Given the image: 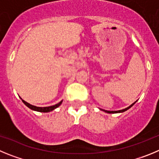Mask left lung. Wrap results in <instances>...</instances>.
Segmentation results:
<instances>
[{
	"mask_svg": "<svg viewBox=\"0 0 159 159\" xmlns=\"http://www.w3.org/2000/svg\"><path fill=\"white\" fill-rule=\"evenodd\" d=\"M136 101H135V102L133 103V104H131L129 107H128V108H124V109H122V110H119V111H107V110L101 109V108H100V109L102 110V111H105V112H107V113H119V112H124V111H127V110L129 109L130 108H131V107H132L133 105H134V104H135V103H136Z\"/></svg>",
	"mask_w": 159,
	"mask_h": 159,
	"instance_id": "1",
	"label": "left lung"
}]
</instances>
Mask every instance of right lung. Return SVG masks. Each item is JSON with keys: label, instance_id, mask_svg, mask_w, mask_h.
<instances>
[{"label": "right lung", "instance_id": "right-lung-1", "mask_svg": "<svg viewBox=\"0 0 159 159\" xmlns=\"http://www.w3.org/2000/svg\"><path fill=\"white\" fill-rule=\"evenodd\" d=\"M22 101L27 107H28L29 108H31V110H34V111H40V112H49V111H53L54 109H55L56 108H58V106H60L62 102V101H61L59 103H58V104H55V105H52V106H49V107H36V106H34V105H32V104H30L29 103L26 102V101H24V100H22Z\"/></svg>", "mask_w": 159, "mask_h": 159}]
</instances>
